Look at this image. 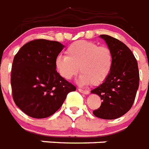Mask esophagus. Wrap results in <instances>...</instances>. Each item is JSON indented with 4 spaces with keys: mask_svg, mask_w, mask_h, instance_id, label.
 <instances>
[{
    "mask_svg": "<svg viewBox=\"0 0 149 149\" xmlns=\"http://www.w3.org/2000/svg\"><path fill=\"white\" fill-rule=\"evenodd\" d=\"M79 91L80 93H84V94H86V95H87V94L90 93V92H89L88 91H84V90H82V89H79Z\"/></svg>",
    "mask_w": 149,
    "mask_h": 149,
    "instance_id": "34e87169",
    "label": "esophagus"
}]
</instances>
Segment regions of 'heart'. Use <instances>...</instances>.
Listing matches in <instances>:
<instances>
[{"mask_svg": "<svg viewBox=\"0 0 149 149\" xmlns=\"http://www.w3.org/2000/svg\"><path fill=\"white\" fill-rule=\"evenodd\" d=\"M66 56L56 58V68L63 79L70 80L80 72L79 83L84 85L103 84L111 74L113 63L111 50L92 42L78 41L65 51Z\"/></svg>", "mask_w": 149, "mask_h": 149, "instance_id": "heart-1", "label": "heart"}]
</instances>
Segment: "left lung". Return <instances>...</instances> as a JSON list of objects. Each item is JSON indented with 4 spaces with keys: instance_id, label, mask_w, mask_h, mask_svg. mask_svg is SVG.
<instances>
[{
    "instance_id": "left-lung-1",
    "label": "left lung",
    "mask_w": 149,
    "mask_h": 149,
    "mask_svg": "<svg viewBox=\"0 0 149 149\" xmlns=\"http://www.w3.org/2000/svg\"><path fill=\"white\" fill-rule=\"evenodd\" d=\"M100 37L112 52L113 63L108 78L91 91L102 100L100 107L93 113L97 118L113 120L132 108L139 86V67L132 52L122 42L107 35Z\"/></svg>"
}]
</instances>
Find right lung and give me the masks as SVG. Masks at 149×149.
<instances>
[{
  "label": "right lung",
  "instance_id": "right-lung-1",
  "mask_svg": "<svg viewBox=\"0 0 149 149\" xmlns=\"http://www.w3.org/2000/svg\"><path fill=\"white\" fill-rule=\"evenodd\" d=\"M64 48L56 41L36 39L24 45L13 60L10 84L15 104L27 115L45 118L55 113L76 86L56 71Z\"/></svg>",
  "mask_w": 149,
  "mask_h": 149
}]
</instances>
